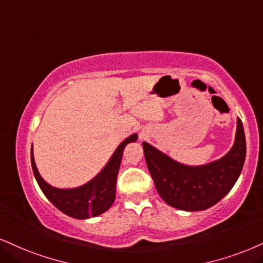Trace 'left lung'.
Here are the masks:
<instances>
[{"mask_svg":"<svg viewBox=\"0 0 263 263\" xmlns=\"http://www.w3.org/2000/svg\"><path fill=\"white\" fill-rule=\"evenodd\" d=\"M142 145L158 194L172 207L189 212L204 211L222 200L235 185L246 156L245 134L239 118L232 149L204 165H185L147 142Z\"/></svg>","mask_w":263,"mask_h":263,"instance_id":"8db88e82","label":"left lung"}]
</instances>
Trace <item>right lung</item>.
<instances>
[{"instance_id": "add662e5", "label": "right lung", "mask_w": 263, "mask_h": 263, "mask_svg": "<svg viewBox=\"0 0 263 263\" xmlns=\"http://www.w3.org/2000/svg\"><path fill=\"white\" fill-rule=\"evenodd\" d=\"M137 134H134L121 142L109 162L96 178L74 189L53 187L41 178L34 162L33 145H31V167H33L34 176L47 200L58 210L76 219H88L90 217H97L109 210L115 201L116 179H118L123 149L128 143L137 141Z\"/></svg>"}]
</instances>
